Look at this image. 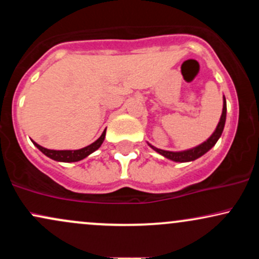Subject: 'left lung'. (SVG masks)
Returning a JSON list of instances; mask_svg holds the SVG:
<instances>
[{
    "mask_svg": "<svg viewBox=\"0 0 259 259\" xmlns=\"http://www.w3.org/2000/svg\"><path fill=\"white\" fill-rule=\"evenodd\" d=\"M225 119H227V101H225V97H223V112H222V117L221 120H219L218 125H217L214 133L208 138L206 141L202 142L201 145L196 146L194 148H190V150L186 151H179V152H173V151H164V150H160V148H157L152 146L151 144H148L152 150L158 152L159 154H162L163 157L165 158L174 160V162H191V160H195L197 158H200L201 156H203L204 153H207L208 151L210 150L214 145L217 144L219 138L222 136L223 130H224V125H225Z\"/></svg>",
    "mask_w": 259,
    "mask_h": 259,
    "instance_id": "left-lung-1",
    "label": "left lung"
}]
</instances>
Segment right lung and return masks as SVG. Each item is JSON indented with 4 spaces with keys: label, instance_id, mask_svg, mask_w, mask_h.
Segmentation results:
<instances>
[{
    "label": "right lung",
    "instance_id": "right-lung-1",
    "mask_svg": "<svg viewBox=\"0 0 259 259\" xmlns=\"http://www.w3.org/2000/svg\"><path fill=\"white\" fill-rule=\"evenodd\" d=\"M105 136H106V130L102 133V135L100 136L99 139L96 140L95 142H92L91 145L86 146L84 148H80V150H62V151H57V150H49V148H45L40 145L36 144L35 141H32V144L36 146L38 150L42 152L45 156H47L49 158H51L53 160H57V162H65V163H70V162H78V160H81L86 158L89 154H91L92 152H95L96 150H99L102 145V142L105 141Z\"/></svg>",
    "mask_w": 259,
    "mask_h": 259
}]
</instances>
